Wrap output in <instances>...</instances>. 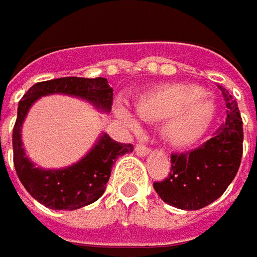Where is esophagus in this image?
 Listing matches in <instances>:
<instances>
[{
	"instance_id": "obj_1",
	"label": "esophagus",
	"mask_w": 257,
	"mask_h": 257,
	"mask_svg": "<svg viewBox=\"0 0 257 257\" xmlns=\"http://www.w3.org/2000/svg\"><path fill=\"white\" fill-rule=\"evenodd\" d=\"M135 151H136V154H138L139 156H146L149 152H151V149H149V148H146L145 145H138Z\"/></svg>"
}]
</instances>
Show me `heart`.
Masks as SVG:
<instances>
[{
  "mask_svg": "<svg viewBox=\"0 0 257 257\" xmlns=\"http://www.w3.org/2000/svg\"><path fill=\"white\" fill-rule=\"evenodd\" d=\"M135 109L148 121L165 119L162 125L164 139L177 148L196 143L213 121L216 105L205 90L197 86L170 84L146 92L135 102ZM119 119L136 128L138 118L124 106L117 108Z\"/></svg>",
  "mask_w": 257,
  "mask_h": 257,
  "instance_id": "obj_1",
  "label": "heart"
}]
</instances>
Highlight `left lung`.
<instances>
[{
    "label": "left lung",
    "instance_id": "obj_1",
    "mask_svg": "<svg viewBox=\"0 0 257 257\" xmlns=\"http://www.w3.org/2000/svg\"><path fill=\"white\" fill-rule=\"evenodd\" d=\"M227 119L216 135L187 154L171 155L170 177L154 183L158 196L183 211L202 209L227 190L238 171L243 154V121L235 99L221 87Z\"/></svg>",
    "mask_w": 257,
    "mask_h": 257
}]
</instances>
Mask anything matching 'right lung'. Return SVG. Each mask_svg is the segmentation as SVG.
<instances>
[{
	"mask_svg": "<svg viewBox=\"0 0 257 257\" xmlns=\"http://www.w3.org/2000/svg\"><path fill=\"white\" fill-rule=\"evenodd\" d=\"M55 93L79 98L102 112H109L112 87H109L105 77H61L33 84L19 102L13 130L16 173L30 196L44 206L58 211H74L101 197L109 180L112 164L119 156L133 152V145L118 143L106 133H101L92 149L73 165L58 170L36 167L23 148L22 127L32 105L42 96Z\"/></svg>",
	"mask_w": 257,
	"mask_h": 257,
	"instance_id": "obj_1",
	"label": "right lung"
}]
</instances>
